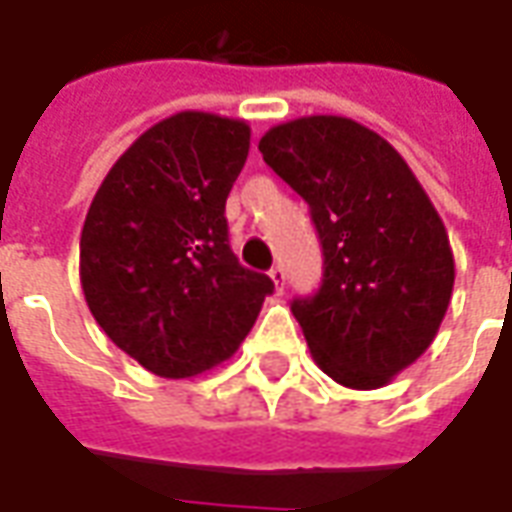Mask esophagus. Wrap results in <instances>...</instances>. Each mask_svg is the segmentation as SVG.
Here are the masks:
<instances>
[{
	"label": "esophagus",
	"instance_id": "esophagus-1",
	"mask_svg": "<svg viewBox=\"0 0 512 512\" xmlns=\"http://www.w3.org/2000/svg\"><path fill=\"white\" fill-rule=\"evenodd\" d=\"M269 277H271V283H274V291H277V294H283V288H285L283 266H274V269L269 271Z\"/></svg>",
	"mask_w": 512,
	"mask_h": 512
}]
</instances>
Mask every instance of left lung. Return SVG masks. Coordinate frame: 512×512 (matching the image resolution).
Returning a JSON list of instances; mask_svg holds the SVG:
<instances>
[{
  "instance_id": "left-lung-1",
  "label": "left lung",
  "mask_w": 512,
  "mask_h": 512,
  "mask_svg": "<svg viewBox=\"0 0 512 512\" xmlns=\"http://www.w3.org/2000/svg\"><path fill=\"white\" fill-rule=\"evenodd\" d=\"M257 148L308 201L322 241V288L291 305L316 367L342 387H387L429 350L451 302L443 218L406 159L350 117L288 120Z\"/></svg>"
}]
</instances>
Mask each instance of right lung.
<instances>
[{
  "label": "right lung",
  "instance_id": "1",
  "mask_svg": "<svg viewBox=\"0 0 512 512\" xmlns=\"http://www.w3.org/2000/svg\"><path fill=\"white\" fill-rule=\"evenodd\" d=\"M249 139L246 120L176 111L128 145L89 204L83 297L148 373L193 378L235 356L274 288L229 249L224 210Z\"/></svg>",
  "mask_w": 512,
  "mask_h": 512
}]
</instances>
